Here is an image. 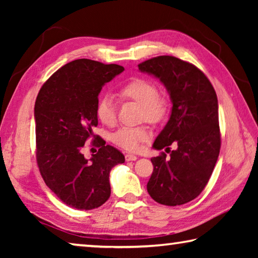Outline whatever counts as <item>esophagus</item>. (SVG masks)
Here are the masks:
<instances>
[{
    "instance_id": "1",
    "label": "esophagus",
    "mask_w": 258,
    "mask_h": 258,
    "mask_svg": "<svg viewBox=\"0 0 258 258\" xmlns=\"http://www.w3.org/2000/svg\"><path fill=\"white\" fill-rule=\"evenodd\" d=\"M125 159H126V161H134V160H137V159H138V157L135 156V155L127 154V155L125 156Z\"/></svg>"
}]
</instances>
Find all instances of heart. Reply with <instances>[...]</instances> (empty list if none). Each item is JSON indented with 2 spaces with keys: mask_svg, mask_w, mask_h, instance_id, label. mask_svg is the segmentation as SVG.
<instances>
[{
  "mask_svg": "<svg viewBox=\"0 0 258 258\" xmlns=\"http://www.w3.org/2000/svg\"><path fill=\"white\" fill-rule=\"evenodd\" d=\"M118 95L124 100L141 104L140 118L150 124H159L168 115L169 100L164 93L158 92L154 82L146 78H134L118 90ZM97 116L101 123L108 126L116 121V103L111 95L106 94L99 99ZM151 133L146 126L128 127L124 126L112 134V142L123 149L137 152L150 139Z\"/></svg>",
  "mask_w": 258,
  "mask_h": 258,
  "instance_id": "obj_1",
  "label": "heart"
}]
</instances>
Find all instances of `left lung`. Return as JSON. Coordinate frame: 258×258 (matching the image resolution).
<instances>
[{"label":"left lung","instance_id":"8db88e82","mask_svg":"<svg viewBox=\"0 0 258 258\" xmlns=\"http://www.w3.org/2000/svg\"><path fill=\"white\" fill-rule=\"evenodd\" d=\"M142 73L159 78L171 97V117L154 147L166 148L151 158L154 172L147 190L155 202L178 206L191 202L207 185L221 149L216 92L194 64L172 55H159L139 64ZM172 143L178 145L169 150Z\"/></svg>","mask_w":258,"mask_h":258}]
</instances>
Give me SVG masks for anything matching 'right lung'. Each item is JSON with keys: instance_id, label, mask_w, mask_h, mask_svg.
Here are the masks:
<instances>
[{"instance_id": "1", "label": "right lung", "mask_w": 258, "mask_h": 258, "mask_svg": "<svg viewBox=\"0 0 258 258\" xmlns=\"http://www.w3.org/2000/svg\"><path fill=\"white\" fill-rule=\"evenodd\" d=\"M123 71L119 64L77 59L58 69L38 92L34 108L37 165L45 184L69 207L90 211L106 203L111 168L125 161L119 150L93 135L99 93ZM92 136L102 148L87 161L81 149Z\"/></svg>"}]
</instances>
